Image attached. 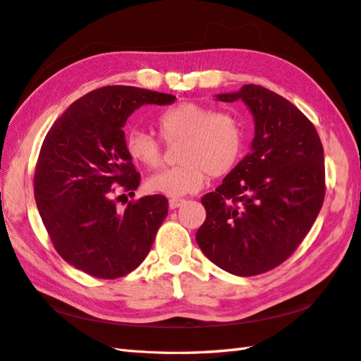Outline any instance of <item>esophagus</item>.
<instances>
[{"instance_id":"esophagus-1","label":"esophagus","mask_w":361,"mask_h":361,"mask_svg":"<svg viewBox=\"0 0 361 361\" xmlns=\"http://www.w3.org/2000/svg\"><path fill=\"white\" fill-rule=\"evenodd\" d=\"M183 204V200H180V198H171L169 200V207L171 209H177V207H180Z\"/></svg>"}]
</instances>
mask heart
<instances>
[{
    "mask_svg": "<svg viewBox=\"0 0 361 361\" xmlns=\"http://www.w3.org/2000/svg\"><path fill=\"white\" fill-rule=\"evenodd\" d=\"M158 130L166 142H178V166L147 180V189L155 194L180 198L194 194L203 186L206 173L220 178L240 163L246 146L245 124L231 112H216L200 103H180L158 115ZM126 152L147 169H157L163 161L161 142L154 135L133 129L126 135Z\"/></svg>",
    "mask_w": 361,
    "mask_h": 361,
    "instance_id": "1",
    "label": "heart"
}]
</instances>
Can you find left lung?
I'll use <instances>...</instances> for the list:
<instances>
[{
	"label": "left lung",
	"instance_id": "obj_1",
	"mask_svg": "<svg viewBox=\"0 0 361 361\" xmlns=\"http://www.w3.org/2000/svg\"><path fill=\"white\" fill-rule=\"evenodd\" d=\"M216 99H241L255 121L250 152L203 198L197 231L203 254L223 271L252 276L288 259L324 200V155L305 114L275 92L246 85Z\"/></svg>",
	"mask_w": 361,
	"mask_h": 361
}]
</instances>
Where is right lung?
<instances>
[{"label":"right lung","instance_id":"add662e5","mask_svg":"<svg viewBox=\"0 0 361 361\" xmlns=\"http://www.w3.org/2000/svg\"><path fill=\"white\" fill-rule=\"evenodd\" d=\"M173 102L147 89L99 87L72 103L47 132L33 194L56 252L77 269L114 280L147 257L169 204L164 195H147L116 207L140 186L123 128L135 109Z\"/></svg>","mask_w":361,"mask_h":361}]
</instances>
